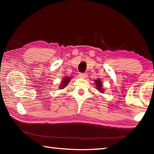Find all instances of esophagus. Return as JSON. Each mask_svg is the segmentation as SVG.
Returning a JSON list of instances; mask_svg holds the SVG:
<instances>
[{"mask_svg":"<svg viewBox=\"0 0 154 154\" xmlns=\"http://www.w3.org/2000/svg\"><path fill=\"white\" fill-rule=\"evenodd\" d=\"M79 77L81 78H86L87 77V74L85 73H80L79 74Z\"/></svg>","mask_w":154,"mask_h":154,"instance_id":"esophagus-1","label":"esophagus"}]
</instances>
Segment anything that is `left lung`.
Listing matches in <instances>:
<instances>
[{
	"mask_svg": "<svg viewBox=\"0 0 154 154\" xmlns=\"http://www.w3.org/2000/svg\"><path fill=\"white\" fill-rule=\"evenodd\" d=\"M95 85H96V87L97 88V89L99 90L100 92L103 93L104 91H103V89L102 88L103 84H102V82H101V81L99 79L95 81Z\"/></svg>",
	"mask_w": 154,
	"mask_h": 154,
	"instance_id": "left-lung-1",
	"label": "left lung"
}]
</instances>
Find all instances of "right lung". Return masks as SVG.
<instances>
[{
	"label": "right lung",
	"instance_id": "1",
	"mask_svg": "<svg viewBox=\"0 0 154 154\" xmlns=\"http://www.w3.org/2000/svg\"><path fill=\"white\" fill-rule=\"evenodd\" d=\"M71 79V78H67V77H65L63 80L61 82V85L60 86V89H61V88H64L65 87V86L67 85V83H69V81H70V79Z\"/></svg>",
	"mask_w": 154,
	"mask_h": 154
}]
</instances>
